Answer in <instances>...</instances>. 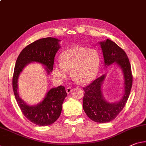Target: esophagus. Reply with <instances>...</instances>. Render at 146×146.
Here are the masks:
<instances>
[{
  "label": "esophagus",
  "mask_w": 146,
  "mask_h": 146,
  "mask_svg": "<svg viewBox=\"0 0 146 146\" xmlns=\"http://www.w3.org/2000/svg\"><path fill=\"white\" fill-rule=\"evenodd\" d=\"M73 91V89L71 88H70V87H68L66 88V92H67V94H70L71 92Z\"/></svg>",
  "instance_id": "1"
}]
</instances>
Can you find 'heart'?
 Segmentation results:
<instances>
[{"instance_id":"obj_1","label":"heart","mask_w":146,"mask_h":146,"mask_svg":"<svg viewBox=\"0 0 146 146\" xmlns=\"http://www.w3.org/2000/svg\"><path fill=\"white\" fill-rule=\"evenodd\" d=\"M100 55L98 50L81 46L68 48L60 55V62L54 66V75L63 81L71 70V77L80 84L91 82L98 74L100 67Z\"/></svg>"}]
</instances>
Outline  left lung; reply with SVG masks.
Returning a JSON list of instances; mask_svg holds the SVG:
<instances>
[{"instance_id":"left-lung-1","label":"left lung","mask_w":146,"mask_h":146,"mask_svg":"<svg viewBox=\"0 0 146 146\" xmlns=\"http://www.w3.org/2000/svg\"><path fill=\"white\" fill-rule=\"evenodd\" d=\"M102 50L105 68L113 63L118 66L123 77V94L116 102L110 103L104 97L103 84L106 74H104L83 88L85 93L83 98V109L86 115L98 123H106L115 119L129 98L133 84L131 64L126 53L116 43L106 39L99 41Z\"/></svg>"}]
</instances>
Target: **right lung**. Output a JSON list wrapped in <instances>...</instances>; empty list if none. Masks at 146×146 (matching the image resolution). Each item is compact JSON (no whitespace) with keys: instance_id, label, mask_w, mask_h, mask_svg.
Listing matches in <instances>:
<instances>
[{"instance_id":"1","label":"right lung","mask_w":146,"mask_h":146,"mask_svg":"<svg viewBox=\"0 0 146 146\" xmlns=\"http://www.w3.org/2000/svg\"><path fill=\"white\" fill-rule=\"evenodd\" d=\"M60 41L58 39L50 37L37 40L23 49L16 60L12 81L15 99L25 116L40 126L51 125L60 117L62 104L67 96L65 88L59 86L51 88L41 102L31 105L19 96L18 79L25 67L34 62L43 66L47 75H49L52 71L55 55L61 47Z\"/></svg>"}]
</instances>
